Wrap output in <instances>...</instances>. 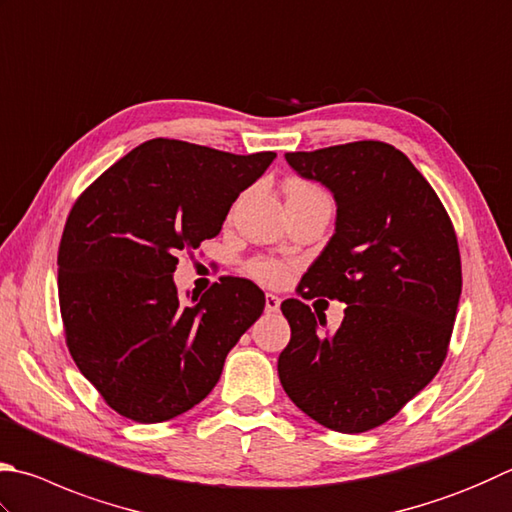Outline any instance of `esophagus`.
I'll use <instances>...</instances> for the list:
<instances>
[{"label":"esophagus","mask_w":512,"mask_h":512,"mask_svg":"<svg viewBox=\"0 0 512 512\" xmlns=\"http://www.w3.org/2000/svg\"><path fill=\"white\" fill-rule=\"evenodd\" d=\"M278 307H281V298L274 296V294H267V296H265V312H267V314L278 312Z\"/></svg>","instance_id":"34e87169"}]
</instances>
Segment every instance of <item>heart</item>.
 <instances>
[{
    "label": "heart",
    "instance_id": "b5f03b06",
    "mask_svg": "<svg viewBox=\"0 0 512 512\" xmlns=\"http://www.w3.org/2000/svg\"><path fill=\"white\" fill-rule=\"evenodd\" d=\"M285 191H287V198H298L307 194H318L321 189H316L314 185H310V182L289 180ZM247 274L263 285H281L287 278V265L276 258L258 256L247 263Z\"/></svg>",
    "mask_w": 512,
    "mask_h": 512
}]
</instances>
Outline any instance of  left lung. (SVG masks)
<instances>
[{
    "label": "left lung",
    "instance_id": "left-lung-1",
    "mask_svg": "<svg viewBox=\"0 0 512 512\" xmlns=\"http://www.w3.org/2000/svg\"><path fill=\"white\" fill-rule=\"evenodd\" d=\"M334 194L336 231L301 278L303 298L345 303L334 334L298 298L281 310L292 339L283 390L321 426L354 435L390 421L446 361L461 296L457 234L406 153L379 140L285 153Z\"/></svg>",
    "mask_w": 512,
    "mask_h": 512
}]
</instances>
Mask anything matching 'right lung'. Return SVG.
<instances>
[{"instance_id":"1","label":"right lung","mask_w":512,"mask_h":512,"mask_svg":"<svg viewBox=\"0 0 512 512\" xmlns=\"http://www.w3.org/2000/svg\"><path fill=\"white\" fill-rule=\"evenodd\" d=\"M274 158L156 138L75 200L57 252L64 336L122 417L160 423L194 408L263 314L265 294L247 278L223 276L182 303L173 272L180 252L218 236L231 202Z\"/></svg>"}]
</instances>
